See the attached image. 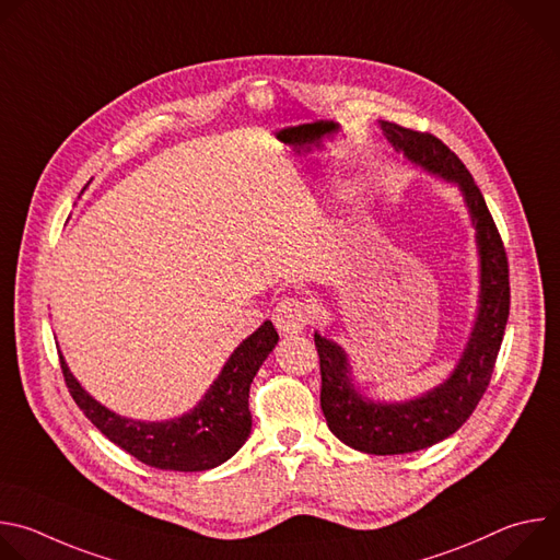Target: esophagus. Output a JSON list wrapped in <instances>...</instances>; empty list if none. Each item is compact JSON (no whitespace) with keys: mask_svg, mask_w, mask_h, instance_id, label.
I'll list each match as a JSON object with an SVG mask.
<instances>
[{"mask_svg":"<svg viewBox=\"0 0 560 560\" xmlns=\"http://www.w3.org/2000/svg\"><path fill=\"white\" fill-rule=\"evenodd\" d=\"M272 318H275V326L279 332L294 335L314 322V307L303 299L288 296L277 303Z\"/></svg>","mask_w":560,"mask_h":560,"instance_id":"1","label":"esophagus"}]
</instances>
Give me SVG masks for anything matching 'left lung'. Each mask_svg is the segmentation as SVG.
<instances>
[{
    "label": "left lung",
    "instance_id": "obj_1",
    "mask_svg": "<svg viewBox=\"0 0 560 560\" xmlns=\"http://www.w3.org/2000/svg\"><path fill=\"white\" fill-rule=\"evenodd\" d=\"M396 150L415 164L458 184L481 255V305L467 348L452 376L436 389L408 404H374L363 398L352 381L346 352L314 335L322 365V410L328 428L346 445L365 454H408L430 447L454 434L481 401L503 343L510 316V266L499 228L488 203L460 159L434 135L381 121Z\"/></svg>",
    "mask_w": 560,
    "mask_h": 560
}]
</instances>
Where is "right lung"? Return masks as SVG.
<instances>
[{
	"label": "right lung",
	"instance_id": "1",
	"mask_svg": "<svg viewBox=\"0 0 560 560\" xmlns=\"http://www.w3.org/2000/svg\"><path fill=\"white\" fill-rule=\"evenodd\" d=\"M277 341L275 326L266 322L232 352L201 404L182 419L164 423L117 417L74 381L63 357H59V363L74 404L106 439L150 467L203 471L221 465L246 443L253 428L250 383Z\"/></svg>",
	"mask_w": 560,
	"mask_h": 560
}]
</instances>
